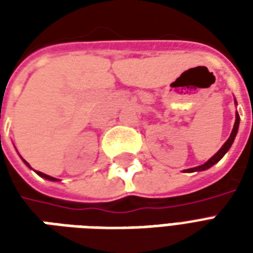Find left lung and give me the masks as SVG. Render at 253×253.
Here are the masks:
<instances>
[{"label":"left lung","instance_id":"obj_1","mask_svg":"<svg viewBox=\"0 0 253 253\" xmlns=\"http://www.w3.org/2000/svg\"><path fill=\"white\" fill-rule=\"evenodd\" d=\"M239 125H240V116H239V114L236 112V122H234L233 130H232V132H230V137L228 138V141H226V142L222 145V148L219 149L217 153L214 154V156H212L211 159L209 160L207 163H205L203 165H199V167H195V168L186 169L184 172H201V170H206V169H209L210 167H212L214 164H217L218 161L222 159L223 156L226 154V152H228L229 149H230V146H232L234 138H236V134H237V130H239Z\"/></svg>","mask_w":253,"mask_h":253}]
</instances>
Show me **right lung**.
Listing matches in <instances>:
<instances>
[{
  "label": "right lung",
  "mask_w": 253,
  "mask_h": 253,
  "mask_svg": "<svg viewBox=\"0 0 253 253\" xmlns=\"http://www.w3.org/2000/svg\"><path fill=\"white\" fill-rule=\"evenodd\" d=\"M23 161H24V160H23ZM25 164L28 165V167H30V164H28V163H27V161H24ZM36 173H38V175L41 176V177H44V179H47V180H51V181H58V179H55V177H51V176H48V175H46V173H42V172H39V170H36Z\"/></svg>",
  "instance_id": "right-lung-1"
}]
</instances>
